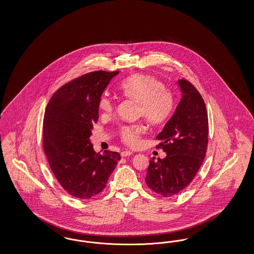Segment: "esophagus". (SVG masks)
Returning <instances> with one entry per match:
<instances>
[{
    "instance_id": "obj_1",
    "label": "esophagus",
    "mask_w": 254,
    "mask_h": 254,
    "mask_svg": "<svg viewBox=\"0 0 254 254\" xmlns=\"http://www.w3.org/2000/svg\"><path fill=\"white\" fill-rule=\"evenodd\" d=\"M133 154L130 151H123L121 152V156L122 157H127V156H129L131 154Z\"/></svg>"
}]
</instances>
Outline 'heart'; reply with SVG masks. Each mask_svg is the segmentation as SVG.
<instances>
[{"label":"heart","instance_id":"b5f03b06","mask_svg":"<svg viewBox=\"0 0 254 254\" xmlns=\"http://www.w3.org/2000/svg\"><path fill=\"white\" fill-rule=\"evenodd\" d=\"M120 91L124 97L138 102V114L152 123L165 122L173 112V94L164 87L161 81L152 75L135 74L128 77L121 84ZM99 108L101 114L111 115L115 109V101L107 95H102ZM145 130L143 124L124 126L120 129V137L127 145L137 146Z\"/></svg>","mask_w":254,"mask_h":254}]
</instances>
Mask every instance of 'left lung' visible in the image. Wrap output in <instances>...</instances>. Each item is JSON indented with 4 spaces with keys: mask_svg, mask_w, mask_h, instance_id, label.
<instances>
[{
    "mask_svg": "<svg viewBox=\"0 0 254 254\" xmlns=\"http://www.w3.org/2000/svg\"><path fill=\"white\" fill-rule=\"evenodd\" d=\"M182 92L175 113L156 136L167 154L164 159L150 160L145 182L154 192L169 197L192 181L205 158L208 146V120L203 98L193 85L181 79Z\"/></svg>",
    "mask_w": 254,
    "mask_h": 254,
    "instance_id": "8db88e82",
    "label": "left lung"
}]
</instances>
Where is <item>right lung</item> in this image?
<instances>
[{
    "instance_id": "1",
    "label": "right lung",
    "mask_w": 254,
    "mask_h": 254,
    "mask_svg": "<svg viewBox=\"0 0 254 254\" xmlns=\"http://www.w3.org/2000/svg\"><path fill=\"white\" fill-rule=\"evenodd\" d=\"M119 71H92L62 85L44 118V150L49 166L70 195L88 199L100 193L121 159L116 152L96 153L90 141L99 119V100Z\"/></svg>"
}]
</instances>
